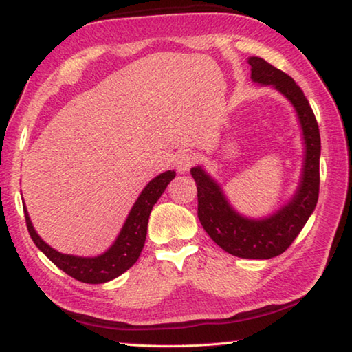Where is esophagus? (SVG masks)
<instances>
[{"label":"esophagus","instance_id":"34e87169","mask_svg":"<svg viewBox=\"0 0 352 352\" xmlns=\"http://www.w3.org/2000/svg\"><path fill=\"white\" fill-rule=\"evenodd\" d=\"M195 163V155L192 152H180L175 157V162L174 166L177 172H180V174H184V172H188L190 169V166Z\"/></svg>","mask_w":352,"mask_h":352}]
</instances>
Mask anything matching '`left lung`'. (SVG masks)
Masks as SVG:
<instances>
[{
	"mask_svg": "<svg viewBox=\"0 0 352 352\" xmlns=\"http://www.w3.org/2000/svg\"><path fill=\"white\" fill-rule=\"evenodd\" d=\"M247 62L252 67L254 83L273 87L295 109L305 144L301 177L295 194L270 216L253 219L234 210L222 186L201 166L190 169V174L197 183L199 220L211 239L237 258L270 259L290 247L317 206L321 141L317 119L295 80L261 57H248Z\"/></svg>",
	"mask_w": 352,
	"mask_h": 352,
	"instance_id": "left-lung-1",
	"label": "left lung"
}]
</instances>
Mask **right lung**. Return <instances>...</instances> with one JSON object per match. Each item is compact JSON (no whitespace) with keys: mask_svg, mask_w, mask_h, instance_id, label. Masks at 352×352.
I'll use <instances>...</instances> for the list:
<instances>
[{"mask_svg":"<svg viewBox=\"0 0 352 352\" xmlns=\"http://www.w3.org/2000/svg\"><path fill=\"white\" fill-rule=\"evenodd\" d=\"M174 178V170H166L146 184V188L142 189L140 197L136 199L132 210H130L116 241L102 254L83 258V256L57 252L37 234L25 205L23 210H25L28 231L40 252H43L46 258H50V261L54 262L58 269L63 270L67 275L87 284L109 283L122 275L124 272H127L138 261L146 242L147 223L152 208Z\"/></svg>","mask_w":352,"mask_h":352,"instance_id":"add662e5","label":"right lung"}]
</instances>
